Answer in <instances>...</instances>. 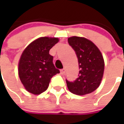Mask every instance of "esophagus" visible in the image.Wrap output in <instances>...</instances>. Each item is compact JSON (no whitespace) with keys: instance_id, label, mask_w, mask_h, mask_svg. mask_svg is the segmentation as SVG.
I'll list each match as a JSON object with an SVG mask.
<instances>
[{"instance_id":"34e87169","label":"esophagus","mask_w":124,"mask_h":124,"mask_svg":"<svg viewBox=\"0 0 124 124\" xmlns=\"http://www.w3.org/2000/svg\"><path fill=\"white\" fill-rule=\"evenodd\" d=\"M61 74H65V69L61 70Z\"/></svg>"}]
</instances>
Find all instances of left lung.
<instances>
[{"instance_id": "obj_1", "label": "left lung", "mask_w": 124, "mask_h": 124, "mask_svg": "<svg viewBox=\"0 0 124 124\" xmlns=\"http://www.w3.org/2000/svg\"><path fill=\"white\" fill-rule=\"evenodd\" d=\"M79 62V77L74 81L66 79L70 91L77 95L93 93L99 86L104 71V61L98 47L83 37L72 36L68 39Z\"/></svg>"}]
</instances>
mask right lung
I'll return each instance as SVG.
<instances>
[{
  "mask_svg": "<svg viewBox=\"0 0 124 124\" xmlns=\"http://www.w3.org/2000/svg\"><path fill=\"white\" fill-rule=\"evenodd\" d=\"M58 42V38L41 37L31 43L22 53L18 75L29 93L39 94L45 92L52 77L60 72L53 63V56L49 54Z\"/></svg>",
  "mask_w": 124,
  "mask_h": 124,
  "instance_id": "1",
  "label": "right lung"
}]
</instances>
